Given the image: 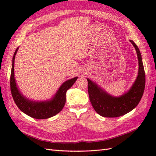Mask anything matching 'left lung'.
<instances>
[{"instance_id":"1","label":"left lung","mask_w":156,"mask_h":156,"mask_svg":"<svg viewBox=\"0 0 156 156\" xmlns=\"http://www.w3.org/2000/svg\"><path fill=\"white\" fill-rule=\"evenodd\" d=\"M137 51L139 61L137 78L130 90L120 97H111L91 80H88V91L90 101L95 111L104 117H118L133 110L143 96L145 85V74L140 49L130 40Z\"/></svg>"}]
</instances>
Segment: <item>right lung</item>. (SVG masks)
<instances>
[{
  "instance_id": "add662e5",
  "label": "right lung",
  "mask_w": 156,
  "mask_h": 156,
  "mask_svg": "<svg viewBox=\"0 0 156 156\" xmlns=\"http://www.w3.org/2000/svg\"><path fill=\"white\" fill-rule=\"evenodd\" d=\"M17 50L18 48H16L14 55H13L11 73V80H10L12 97L15 104L20 110L29 115V117L35 119H48L57 115L58 112L62 110V108L64 107V105L66 103V91L69 88H70L74 84L78 77L74 78L65 82L59 88L57 93H56L55 97L51 101L42 102L30 101L20 93V92L19 91L16 86V82L14 77V65L15 55Z\"/></svg>"
}]
</instances>
